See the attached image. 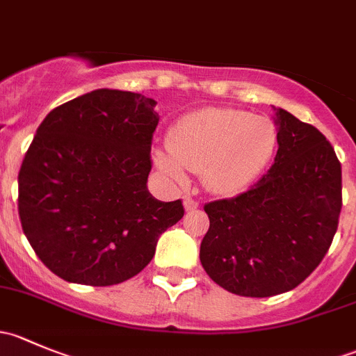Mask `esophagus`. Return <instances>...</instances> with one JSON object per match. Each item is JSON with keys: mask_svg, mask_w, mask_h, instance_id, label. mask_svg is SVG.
<instances>
[{"mask_svg": "<svg viewBox=\"0 0 356 356\" xmlns=\"http://www.w3.org/2000/svg\"><path fill=\"white\" fill-rule=\"evenodd\" d=\"M198 207H200L198 200H195L193 196H184V208H186V210L193 211V210H196Z\"/></svg>", "mask_w": 356, "mask_h": 356, "instance_id": "esophagus-1", "label": "esophagus"}]
</instances>
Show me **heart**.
I'll return each instance as SVG.
<instances>
[{
  "instance_id": "heart-1",
  "label": "heart",
  "mask_w": 356,
  "mask_h": 356,
  "mask_svg": "<svg viewBox=\"0 0 356 356\" xmlns=\"http://www.w3.org/2000/svg\"><path fill=\"white\" fill-rule=\"evenodd\" d=\"M277 146L274 122L243 110L204 108L182 118L168 136V152H156V167L174 182L184 168L201 172L217 195H236L264 172Z\"/></svg>"
}]
</instances>
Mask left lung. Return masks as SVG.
<instances>
[{
    "label": "left lung",
    "mask_w": 356,
    "mask_h": 356,
    "mask_svg": "<svg viewBox=\"0 0 356 356\" xmlns=\"http://www.w3.org/2000/svg\"><path fill=\"white\" fill-rule=\"evenodd\" d=\"M274 110L279 149L267 174L241 195L203 207L210 229L201 265L239 296L268 298L301 284L331 248L343 207L331 143L314 125Z\"/></svg>",
    "instance_id": "8db88e82"
}]
</instances>
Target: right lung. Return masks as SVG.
Instances as JSON below:
<instances>
[{"mask_svg": "<svg viewBox=\"0 0 356 356\" xmlns=\"http://www.w3.org/2000/svg\"><path fill=\"white\" fill-rule=\"evenodd\" d=\"M156 102L96 89L46 115L19 172V215L39 260L63 281L113 286L138 275L181 200L148 191Z\"/></svg>", "mask_w": 356, "mask_h": 356, "instance_id": "1", "label": "right lung"}]
</instances>
